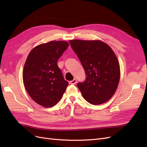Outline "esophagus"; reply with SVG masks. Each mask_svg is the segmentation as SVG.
Wrapping results in <instances>:
<instances>
[{
    "label": "esophagus",
    "mask_w": 147,
    "mask_h": 147,
    "mask_svg": "<svg viewBox=\"0 0 147 147\" xmlns=\"http://www.w3.org/2000/svg\"><path fill=\"white\" fill-rule=\"evenodd\" d=\"M76 83H77V79H75V78H74L73 80L70 82V83L71 84H76Z\"/></svg>",
    "instance_id": "34e87169"
}]
</instances>
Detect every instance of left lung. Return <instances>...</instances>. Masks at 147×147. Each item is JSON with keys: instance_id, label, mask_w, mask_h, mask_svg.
<instances>
[{"instance_id": "1", "label": "left lung", "mask_w": 147, "mask_h": 147, "mask_svg": "<svg viewBox=\"0 0 147 147\" xmlns=\"http://www.w3.org/2000/svg\"><path fill=\"white\" fill-rule=\"evenodd\" d=\"M69 42L86 74L85 81L77 83L83 97L92 105L105 103L115 94L119 81L116 55L107 44L100 40H72Z\"/></svg>"}]
</instances>
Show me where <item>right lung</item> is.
<instances>
[{"label":"right lung","mask_w":147,"mask_h":147,"mask_svg":"<svg viewBox=\"0 0 147 147\" xmlns=\"http://www.w3.org/2000/svg\"><path fill=\"white\" fill-rule=\"evenodd\" d=\"M69 46L65 41H51L34 48L24 66L23 79L29 95L44 107L55 106L69 83L57 66V61Z\"/></svg>","instance_id":"obj_1"}]
</instances>
